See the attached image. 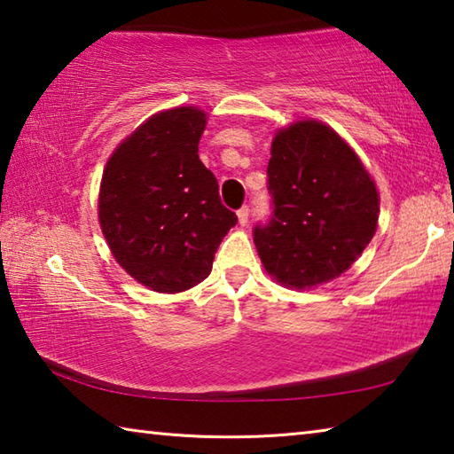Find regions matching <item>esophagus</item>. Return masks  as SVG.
<instances>
[{"mask_svg":"<svg viewBox=\"0 0 454 454\" xmlns=\"http://www.w3.org/2000/svg\"><path fill=\"white\" fill-rule=\"evenodd\" d=\"M248 212H250L248 206H242V208L238 210V222H240L242 226L248 224Z\"/></svg>","mask_w":454,"mask_h":454,"instance_id":"1","label":"esophagus"}]
</instances>
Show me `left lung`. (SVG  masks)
I'll list each match as a JSON object with an SVG mask.
<instances>
[{
	"instance_id": "obj_1",
	"label": "left lung",
	"mask_w": 454,
	"mask_h": 454,
	"mask_svg": "<svg viewBox=\"0 0 454 454\" xmlns=\"http://www.w3.org/2000/svg\"><path fill=\"white\" fill-rule=\"evenodd\" d=\"M270 153L272 214L254 226L256 250L278 282L318 286L348 270L372 240L379 192L350 145L320 121L280 129Z\"/></svg>"
}]
</instances>
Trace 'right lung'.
Listing matches in <instances>:
<instances>
[{
  "label": "right lung",
  "mask_w": 454,
  "mask_h": 454,
  "mask_svg": "<svg viewBox=\"0 0 454 454\" xmlns=\"http://www.w3.org/2000/svg\"><path fill=\"white\" fill-rule=\"evenodd\" d=\"M206 114L160 112L107 160L99 188V226L124 270L156 292H182L212 270L236 214L222 204L218 180L200 162Z\"/></svg>",
  "instance_id": "right-lung-1"
}]
</instances>
